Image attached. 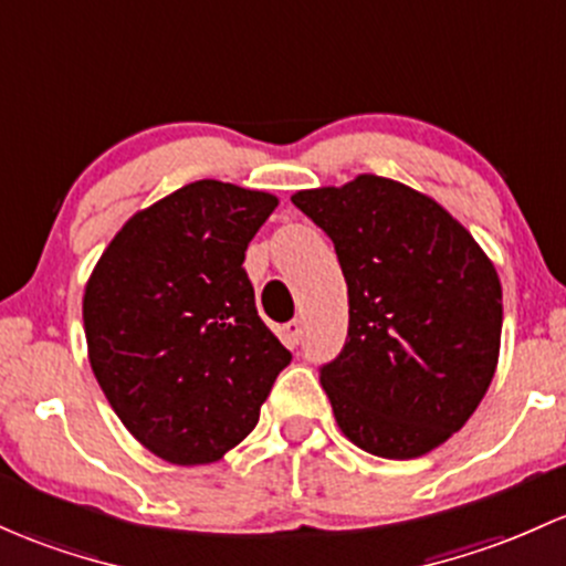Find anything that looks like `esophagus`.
Wrapping results in <instances>:
<instances>
[{
    "mask_svg": "<svg viewBox=\"0 0 566 566\" xmlns=\"http://www.w3.org/2000/svg\"><path fill=\"white\" fill-rule=\"evenodd\" d=\"M284 335H287V340H290V344H293V346L301 344V338H303V322H301V319L287 322V325H284Z\"/></svg>",
    "mask_w": 566,
    "mask_h": 566,
    "instance_id": "obj_1",
    "label": "esophagus"
}]
</instances>
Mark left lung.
<instances>
[{
	"label": "left lung",
	"instance_id": "left-lung-1",
	"mask_svg": "<svg viewBox=\"0 0 566 566\" xmlns=\"http://www.w3.org/2000/svg\"><path fill=\"white\" fill-rule=\"evenodd\" d=\"M293 203L333 239L349 290L346 344L319 368L340 432L384 459L438 449L494 378V263L438 201L395 179L359 174Z\"/></svg>",
	"mask_w": 566,
	"mask_h": 566
}]
</instances>
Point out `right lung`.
I'll use <instances>...</instances> for the list:
<instances>
[{"mask_svg": "<svg viewBox=\"0 0 566 566\" xmlns=\"http://www.w3.org/2000/svg\"><path fill=\"white\" fill-rule=\"evenodd\" d=\"M276 196L198 179L136 212L83 295L98 387L171 464H209L254 430L293 354L258 316L244 252Z\"/></svg>", "mask_w": 566, "mask_h": 566, "instance_id": "obj_1", "label": "right lung"}]
</instances>
